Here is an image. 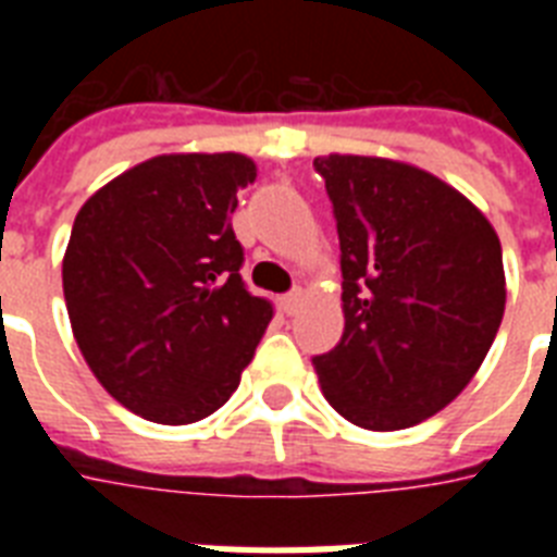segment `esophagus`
<instances>
[{
    "instance_id": "obj_1",
    "label": "esophagus",
    "mask_w": 557,
    "mask_h": 557,
    "mask_svg": "<svg viewBox=\"0 0 557 557\" xmlns=\"http://www.w3.org/2000/svg\"><path fill=\"white\" fill-rule=\"evenodd\" d=\"M300 304H304V292H300V288H295L292 295L280 297V309L286 314H295L297 309H300Z\"/></svg>"
}]
</instances>
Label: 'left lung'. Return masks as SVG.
<instances>
[{"label": "left lung", "instance_id": "1", "mask_svg": "<svg viewBox=\"0 0 557 557\" xmlns=\"http://www.w3.org/2000/svg\"><path fill=\"white\" fill-rule=\"evenodd\" d=\"M344 335L314 356L326 401L364 431L440 413L488 356L506 309L497 231L457 187L407 161L330 152Z\"/></svg>", "mask_w": 557, "mask_h": 557}]
</instances>
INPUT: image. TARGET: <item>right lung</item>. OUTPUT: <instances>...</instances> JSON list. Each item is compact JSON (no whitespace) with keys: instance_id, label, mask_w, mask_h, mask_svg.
I'll return each mask as SVG.
<instances>
[{"instance_id":"1","label":"right lung","mask_w":557,"mask_h":557,"mask_svg":"<svg viewBox=\"0 0 557 557\" xmlns=\"http://www.w3.org/2000/svg\"><path fill=\"white\" fill-rule=\"evenodd\" d=\"M243 152H168L124 170L74 216L63 295L109 396L147 422L216 413L271 321L245 292L231 213L253 185Z\"/></svg>"}]
</instances>
